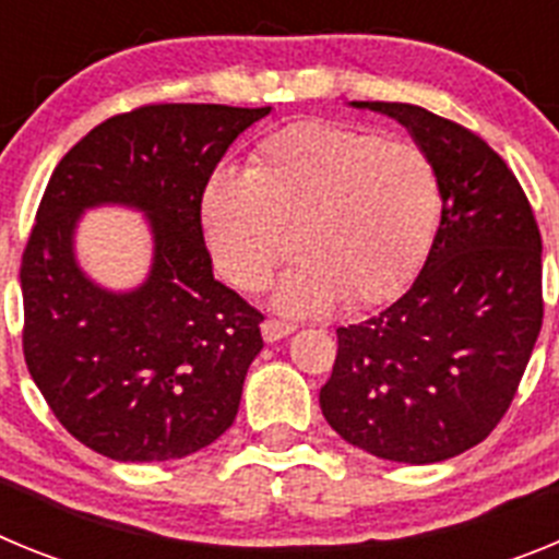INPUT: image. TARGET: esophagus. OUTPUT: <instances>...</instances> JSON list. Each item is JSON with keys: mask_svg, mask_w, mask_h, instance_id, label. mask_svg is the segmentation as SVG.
I'll return each mask as SVG.
<instances>
[{"mask_svg": "<svg viewBox=\"0 0 559 559\" xmlns=\"http://www.w3.org/2000/svg\"><path fill=\"white\" fill-rule=\"evenodd\" d=\"M260 330H263L265 341H280V338H285V335L294 333V324L280 322V319H265L263 328H260Z\"/></svg>", "mask_w": 559, "mask_h": 559, "instance_id": "esophagus-1", "label": "esophagus"}]
</instances>
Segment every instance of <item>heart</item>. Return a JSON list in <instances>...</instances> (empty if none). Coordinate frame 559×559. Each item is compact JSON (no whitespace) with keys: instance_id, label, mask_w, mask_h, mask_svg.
Returning <instances> with one entry per match:
<instances>
[{"instance_id":"obj_1","label":"heart","mask_w":559,"mask_h":559,"mask_svg":"<svg viewBox=\"0 0 559 559\" xmlns=\"http://www.w3.org/2000/svg\"><path fill=\"white\" fill-rule=\"evenodd\" d=\"M442 218V181L417 142L369 128L299 120L257 142L246 173L218 170L201 195L212 260L240 290L280 288L290 313L392 302L426 269Z\"/></svg>"}]
</instances>
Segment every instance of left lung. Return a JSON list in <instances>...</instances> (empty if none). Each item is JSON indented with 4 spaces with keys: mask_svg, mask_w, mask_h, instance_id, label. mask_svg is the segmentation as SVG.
<instances>
[{
    "mask_svg": "<svg viewBox=\"0 0 559 559\" xmlns=\"http://www.w3.org/2000/svg\"><path fill=\"white\" fill-rule=\"evenodd\" d=\"M400 120L442 181L426 269L397 302L338 328L319 406L341 439L433 464L490 437L510 412L543 324L540 229L515 173L481 136L412 103H364Z\"/></svg>",
    "mask_w": 559,
    "mask_h": 559,
    "instance_id": "1",
    "label": "left lung"
}]
</instances>
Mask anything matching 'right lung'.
<instances>
[{"mask_svg": "<svg viewBox=\"0 0 559 559\" xmlns=\"http://www.w3.org/2000/svg\"><path fill=\"white\" fill-rule=\"evenodd\" d=\"M269 111L147 103L92 128L49 176L22 254L24 364L92 451L167 462L235 423L263 313L212 276L201 195L237 133ZM106 200L152 215L154 271L133 295L100 292L71 257L76 215Z\"/></svg>", "mask_w": 559, "mask_h": 559, "instance_id": "obj_1", "label": "right lung"}]
</instances>
